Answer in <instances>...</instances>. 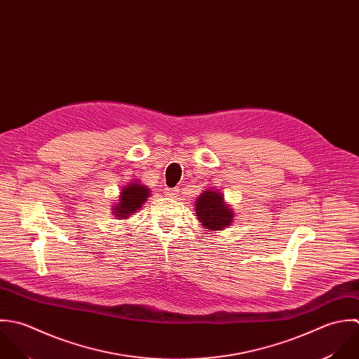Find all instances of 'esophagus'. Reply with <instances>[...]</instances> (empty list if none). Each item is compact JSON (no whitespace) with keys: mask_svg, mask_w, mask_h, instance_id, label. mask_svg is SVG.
<instances>
[{"mask_svg":"<svg viewBox=\"0 0 359 359\" xmlns=\"http://www.w3.org/2000/svg\"><path fill=\"white\" fill-rule=\"evenodd\" d=\"M164 194H165V196H168V198H175V196L178 195V189H175V188H165Z\"/></svg>","mask_w":359,"mask_h":359,"instance_id":"1","label":"esophagus"}]
</instances>
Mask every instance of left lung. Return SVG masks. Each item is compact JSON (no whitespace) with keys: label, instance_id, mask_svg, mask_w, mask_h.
<instances>
[{"label":"left lung","instance_id":"8db88e82","mask_svg":"<svg viewBox=\"0 0 359 359\" xmlns=\"http://www.w3.org/2000/svg\"><path fill=\"white\" fill-rule=\"evenodd\" d=\"M195 215L208 234L222 231L231 226L234 220V210L224 201L222 192L216 189H205L195 201Z\"/></svg>","mask_w":359,"mask_h":359}]
</instances>
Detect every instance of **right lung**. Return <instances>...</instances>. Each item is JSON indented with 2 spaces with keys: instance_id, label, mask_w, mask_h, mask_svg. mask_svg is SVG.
Segmentation results:
<instances>
[{
  "instance_id": "obj_1",
  "label": "right lung",
  "mask_w": 359,
  "mask_h": 359,
  "mask_svg": "<svg viewBox=\"0 0 359 359\" xmlns=\"http://www.w3.org/2000/svg\"><path fill=\"white\" fill-rule=\"evenodd\" d=\"M150 188L142 184L139 180H132L128 185H125L120 192V199L111 206V213L117 220H126L130 215L140 210L142 205L150 196Z\"/></svg>"
}]
</instances>
